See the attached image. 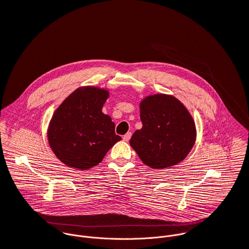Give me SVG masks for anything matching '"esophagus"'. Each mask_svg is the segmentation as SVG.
I'll list each match as a JSON object with an SVG mask.
<instances>
[{
	"instance_id": "esophagus-1",
	"label": "esophagus",
	"mask_w": 249,
	"mask_h": 249,
	"mask_svg": "<svg viewBox=\"0 0 249 249\" xmlns=\"http://www.w3.org/2000/svg\"><path fill=\"white\" fill-rule=\"evenodd\" d=\"M131 136H132V133H131V132H128L127 134H125V135L123 136V140H124L125 142H128V141L130 140Z\"/></svg>"
}]
</instances>
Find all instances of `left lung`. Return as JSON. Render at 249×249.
Instances as JSON below:
<instances>
[{
	"instance_id": "obj_1",
	"label": "left lung",
	"mask_w": 249,
	"mask_h": 249,
	"mask_svg": "<svg viewBox=\"0 0 249 249\" xmlns=\"http://www.w3.org/2000/svg\"><path fill=\"white\" fill-rule=\"evenodd\" d=\"M143 127L135 131L130 145L146 165L162 169L183 160L196 141L195 122L176 97L158 93L140 103Z\"/></svg>"
}]
</instances>
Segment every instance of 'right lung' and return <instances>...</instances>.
I'll list each match as a JSON object with an SVG mask.
<instances>
[{"mask_svg": "<svg viewBox=\"0 0 249 249\" xmlns=\"http://www.w3.org/2000/svg\"><path fill=\"white\" fill-rule=\"evenodd\" d=\"M109 91L82 87L55 110L47 130L50 148L66 165L87 170L97 165L121 137L115 124L102 112Z\"/></svg>", "mask_w": 249, "mask_h": 249, "instance_id": "obj_1", "label": "right lung"}]
</instances>
